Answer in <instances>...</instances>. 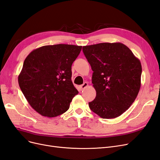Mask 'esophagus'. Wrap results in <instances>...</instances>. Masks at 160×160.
Segmentation results:
<instances>
[{
    "label": "esophagus",
    "instance_id": "1",
    "mask_svg": "<svg viewBox=\"0 0 160 160\" xmlns=\"http://www.w3.org/2000/svg\"><path fill=\"white\" fill-rule=\"evenodd\" d=\"M88 82H84V84H82V85H80V90H84L85 88H86L87 86H88Z\"/></svg>",
    "mask_w": 160,
    "mask_h": 160
}]
</instances>
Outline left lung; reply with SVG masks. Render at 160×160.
<instances>
[{
  "label": "left lung",
  "instance_id": "1",
  "mask_svg": "<svg viewBox=\"0 0 160 160\" xmlns=\"http://www.w3.org/2000/svg\"><path fill=\"white\" fill-rule=\"evenodd\" d=\"M91 66L96 91L90 110L104 119L122 115L135 101L141 86L142 65L128 46L120 42L83 46Z\"/></svg>",
  "mask_w": 160,
  "mask_h": 160
}]
</instances>
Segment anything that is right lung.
I'll use <instances>...</instances> for the list:
<instances>
[{"mask_svg":"<svg viewBox=\"0 0 160 160\" xmlns=\"http://www.w3.org/2000/svg\"><path fill=\"white\" fill-rule=\"evenodd\" d=\"M81 46L59 44L35 49L24 61L18 84L29 104L38 114L53 118L69 109L78 94L71 80L72 64Z\"/></svg>","mask_w":160,"mask_h":160,"instance_id":"1","label":"right lung"}]
</instances>
